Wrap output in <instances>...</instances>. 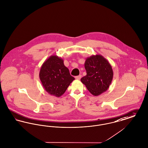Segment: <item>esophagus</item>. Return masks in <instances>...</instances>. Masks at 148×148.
I'll use <instances>...</instances> for the list:
<instances>
[{
    "mask_svg": "<svg viewBox=\"0 0 148 148\" xmlns=\"http://www.w3.org/2000/svg\"><path fill=\"white\" fill-rule=\"evenodd\" d=\"M81 78V75H79V76H77L75 77V79H80Z\"/></svg>",
    "mask_w": 148,
    "mask_h": 148,
    "instance_id": "1",
    "label": "esophagus"
}]
</instances>
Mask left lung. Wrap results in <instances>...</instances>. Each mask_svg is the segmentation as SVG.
I'll list each match as a JSON object with an SVG mask.
<instances>
[{
  "instance_id": "1",
  "label": "left lung",
  "mask_w": 148,
  "mask_h": 148,
  "mask_svg": "<svg viewBox=\"0 0 148 148\" xmlns=\"http://www.w3.org/2000/svg\"><path fill=\"white\" fill-rule=\"evenodd\" d=\"M87 75L81 81L89 92L98 96L106 91L113 77V72L108 61L101 55H93L88 57L85 62Z\"/></svg>"
}]
</instances>
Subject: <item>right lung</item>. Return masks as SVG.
<instances>
[{
    "label": "right lung",
    "instance_id": "right-lung-1",
    "mask_svg": "<svg viewBox=\"0 0 148 148\" xmlns=\"http://www.w3.org/2000/svg\"><path fill=\"white\" fill-rule=\"evenodd\" d=\"M39 77L44 89L50 95L60 97L75 79L63 60L56 55L49 57L42 64Z\"/></svg>",
    "mask_w": 148,
    "mask_h": 148
}]
</instances>
